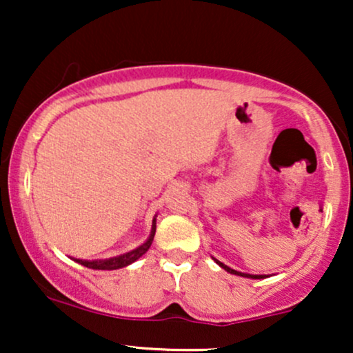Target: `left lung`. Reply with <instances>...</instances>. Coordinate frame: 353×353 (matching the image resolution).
Instances as JSON below:
<instances>
[{
  "instance_id": "1",
  "label": "left lung",
  "mask_w": 353,
  "mask_h": 353,
  "mask_svg": "<svg viewBox=\"0 0 353 353\" xmlns=\"http://www.w3.org/2000/svg\"><path fill=\"white\" fill-rule=\"evenodd\" d=\"M214 261H216V264L219 265V267H222V269L224 270H228L229 274H234V275H241V277H247V279H265V277H269V275H254V274H245V272H239V270H234V269H230L229 265H225L224 262H221V261H217L216 257H212Z\"/></svg>"
}]
</instances>
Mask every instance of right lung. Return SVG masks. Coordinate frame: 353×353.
Segmentation results:
<instances>
[{"label":"right lung","instance_id":"1","mask_svg":"<svg viewBox=\"0 0 353 353\" xmlns=\"http://www.w3.org/2000/svg\"><path fill=\"white\" fill-rule=\"evenodd\" d=\"M156 217L152 219V228H151V234H149L148 241L144 244L137 245L136 249L129 250V252L116 255V257H109V259H94V261H84V259H72L78 264L88 267V269H94V270H116V269H123L125 265H131L132 262H136L137 259L143 257V255L148 252L149 247H151L152 241H154V234H156Z\"/></svg>","mask_w":353,"mask_h":353}]
</instances>
